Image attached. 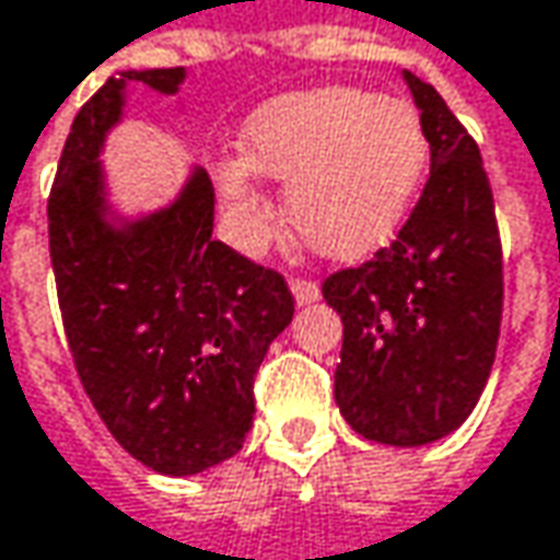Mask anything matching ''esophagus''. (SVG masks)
I'll return each instance as SVG.
<instances>
[{"label": "esophagus", "instance_id": "1", "mask_svg": "<svg viewBox=\"0 0 560 560\" xmlns=\"http://www.w3.org/2000/svg\"><path fill=\"white\" fill-rule=\"evenodd\" d=\"M290 290H293V296H296L300 305L318 302V296H322L318 283H315V280H305V277H293V280H290Z\"/></svg>", "mask_w": 560, "mask_h": 560}]
</instances>
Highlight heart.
<instances>
[{"instance_id": "b5f03b06", "label": "heart", "mask_w": 560, "mask_h": 560, "mask_svg": "<svg viewBox=\"0 0 560 560\" xmlns=\"http://www.w3.org/2000/svg\"><path fill=\"white\" fill-rule=\"evenodd\" d=\"M242 162L220 168L229 213L248 235L267 232L255 175L290 184L300 238L325 258H363L405 222L423 175L427 137L411 104L325 85L260 104L238 137Z\"/></svg>"}]
</instances>
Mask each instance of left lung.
<instances>
[{
  "instance_id": "left-lung-1",
  "label": "left lung",
  "mask_w": 560,
  "mask_h": 560,
  "mask_svg": "<svg viewBox=\"0 0 560 560\" xmlns=\"http://www.w3.org/2000/svg\"><path fill=\"white\" fill-rule=\"evenodd\" d=\"M405 82L430 142L418 207L373 260L331 273L322 293L343 322L335 401L385 446L453 433L491 376L503 312V252L478 142L440 92Z\"/></svg>"
}]
</instances>
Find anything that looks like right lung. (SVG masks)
<instances>
[{
	"label": "right lung",
	"mask_w": 560,
	"mask_h": 560,
	"mask_svg": "<svg viewBox=\"0 0 560 560\" xmlns=\"http://www.w3.org/2000/svg\"><path fill=\"white\" fill-rule=\"evenodd\" d=\"M175 95L184 69L107 79L72 120L47 200L62 328L85 395L145 468L197 475L235 456L255 418V373L290 318L283 273L213 238V180L117 229L107 222L101 142L124 85Z\"/></svg>",
	"instance_id": "right-lung-1"
}]
</instances>
